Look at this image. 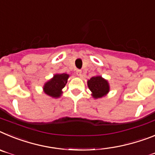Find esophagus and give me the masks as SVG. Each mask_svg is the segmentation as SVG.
Wrapping results in <instances>:
<instances>
[{
    "label": "esophagus",
    "instance_id": "obj_1",
    "mask_svg": "<svg viewBox=\"0 0 155 155\" xmlns=\"http://www.w3.org/2000/svg\"><path fill=\"white\" fill-rule=\"evenodd\" d=\"M76 75H77L78 76H81V74H82V70L77 69L76 71Z\"/></svg>",
    "mask_w": 155,
    "mask_h": 155
}]
</instances>
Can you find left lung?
<instances>
[{
    "label": "left lung",
    "mask_w": 155,
    "mask_h": 155,
    "mask_svg": "<svg viewBox=\"0 0 155 155\" xmlns=\"http://www.w3.org/2000/svg\"><path fill=\"white\" fill-rule=\"evenodd\" d=\"M87 85L95 98L102 97L109 91V86L101 76H94L87 82Z\"/></svg>",
    "instance_id": "1"
}]
</instances>
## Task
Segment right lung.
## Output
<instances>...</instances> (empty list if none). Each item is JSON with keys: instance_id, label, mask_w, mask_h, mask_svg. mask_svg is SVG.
I'll list each match as a JSON object with an SVG mask.
<instances>
[{"instance_id": "add662e5", "label": "right lung", "mask_w": 155, "mask_h": 155, "mask_svg": "<svg viewBox=\"0 0 155 155\" xmlns=\"http://www.w3.org/2000/svg\"><path fill=\"white\" fill-rule=\"evenodd\" d=\"M68 75L67 74H56L53 79L46 83L44 90L46 94L53 97H58L61 94V90L67 83Z\"/></svg>"}]
</instances>
